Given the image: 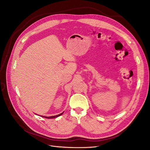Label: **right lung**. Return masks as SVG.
<instances>
[{"label": "right lung", "instance_id": "1", "mask_svg": "<svg viewBox=\"0 0 150 150\" xmlns=\"http://www.w3.org/2000/svg\"><path fill=\"white\" fill-rule=\"evenodd\" d=\"M62 113H63V112L61 113V114L58 115H56V116H50V117H47V116H43V117H45V118H47V119H51V118H55V117H58V116H61V115H62Z\"/></svg>", "mask_w": 150, "mask_h": 150}]
</instances>
